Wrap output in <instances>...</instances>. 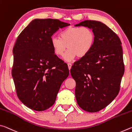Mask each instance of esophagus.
I'll return each instance as SVG.
<instances>
[{
    "instance_id": "34e87169",
    "label": "esophagus",
    "mask_w": 132,
    "mask_h": 132,
    "mask_svg": "<svg viewBox=\"0 0 132 132\" xmlns=\"http://www.w3.org/2000/svg\"><path fill=\"white\" fill-rule=\"evenodd\" d=\"M68 65L69 69V70H70V69L71 68V66H72V64H71V63H68Z\"/></svg>"
}]
</instances>
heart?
<instances>
[{
    "label": "heart",
    "mask_w": 132,
    "mask_h": 132,
    "mask_svg": "<svg viewBox=\"0 0 132 132\" xmlns=\"http://www.w3.org/2000/svg\"><path fill=\"white\" fill-rule=\"evenodd\" d=\"M95 40V34L90 28L70 26L61 31L59 37L51 38V45L57 56H62L68 47L69 50L64 58L70 62L77 56L81 58L87 55L92 50Z\"/></svg>",
    "instance_id": "obj_1"
}]
</instances>
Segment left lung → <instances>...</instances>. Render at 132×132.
<instances>
[{"label":"left lung","mask_w":132,"mask_h":132,"mask_svg":"<svg viewBox=\"0 0 132 132\" xmlns=\"http://www.w3.org/2000/svg\"><path fill=\"white\" fill-rule=\"evenodd\" d=\"M75 26L87 27L95 34L92 50L75 62L70 73L76 81L77 104L84 111L95 112L110 104L119 92L125 71L122 42L101 22L85 20Z\"/></svg>","instance_id":"obj_1"}]
</instances>
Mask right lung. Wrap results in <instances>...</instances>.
<instances>
[{
  "label": "right lung",
  "mask_w": 132,
  "mask_h": 132,
  "mask_svg": "<svg viewBox=\"0 0 132 132\" xmlns=\"http://www.w3.org/2000/svg\"><path fill=\"white\" fill-rule=\"evenodd\" d=\"M70 25L57 19H35L18 36L13 47L12 74L18 98L37 111L54 104L68 66L54 53L52 35Z\"/></svg>",
  "instance_id": "add662e5"
}]
</instances>
